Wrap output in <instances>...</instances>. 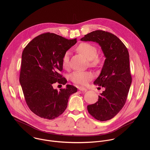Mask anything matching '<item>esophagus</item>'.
<instances>
[{
  "label": "esophagus",
  "mask_w": 150,
  "mask_h": 150,
  "mask_svg": "<svg viewBox=\"0 0 150 150\" xmlns=\"http://www.w3.org/2000/svg\"><path fill=\"white\" fill-rule=\"evenodd\" d=\"M78 89H79V90H80V91H86V88H84V87H83V86H79L78 87Z\"/></svg>",
  "instance_id": "1"
}]
</instances>
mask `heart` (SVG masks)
Wrapping results in <instances>:
<instances>
[{
	"label": "heart",
	"instance_id": "1",
	"mask_svg": "<svg viewBox=\"0 0 150 150\" xmlns=\"http://www.w3.org/2000/svg\"><path fill=\"white\" fill-rule=\"evenodd\" d=\"M78 51L80 52L88 60H91L92 64H98L99 59L96 57L97 55V49L92 44L82 43L80 44L77 48ZM70 52L64 53L62 58V65L64 67H67L69 64ZM93 74L91 71H83L76 70L70 75V79L76 84L86 86L93 78Z\"/></svg>",
	"mask_w": 150,
	"mask_h": 150
}]
</instances>
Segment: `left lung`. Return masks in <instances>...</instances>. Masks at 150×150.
I'll return each mask as SVG.
<instances>
[{"label":"left lung","instance_id":"1","mask_svg":"<svg viewBox=\"0 0 150 150\" xmlns=\"http://www.w3.org/2000/svg\"><path fill=\"white\" fill-rule=\"evenodd\" d=\"M81 40L98 43L106 58L101 73L93 83L105 90L99 95L98 101L88 105L87 109L97 120H109L125 105L132 83L128 49L116 36L102 30L88 33Z\"/></svg>","mask_w":150,"mask_h":150}]
</instances>
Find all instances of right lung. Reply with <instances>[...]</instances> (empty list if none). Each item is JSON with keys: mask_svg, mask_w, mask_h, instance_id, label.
<instances>
[{"mask_svg": "<svg viewBox=\"0 0 150 150\" xmlns=\"http://www.w3.org/2000/svg\"><path fill=\"white\" fill-rule=\"evenodd\" d=\"M77 43L55 33H46L34 38L22 54L20 83L26 103L39 117L53 120L66 110L70 96L76 87L66 85L60 91L54 89L58 83L65 85L66 79L60 74L64 53Z\"/></svg>", "mask_w": 150, "mask_h": 150, "instance_id": "add662e5", "label": "right lung"}]
</instances>
